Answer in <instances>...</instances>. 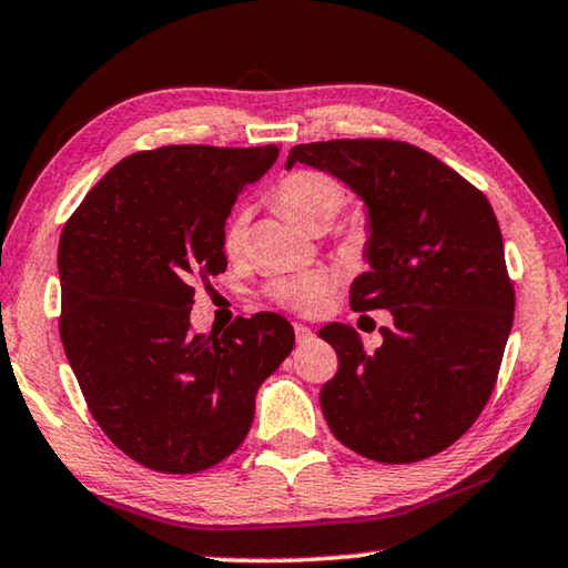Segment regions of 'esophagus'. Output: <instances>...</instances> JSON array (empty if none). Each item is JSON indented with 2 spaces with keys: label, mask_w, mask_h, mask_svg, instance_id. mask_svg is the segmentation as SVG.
I'll use <instances>...</instances> for the list:
<instances>
[{
  "label": "esophagus",
  "mask_w": 568,
  "mask_h": 568,
  "mask_svg": "<svg viewBox=\"0 0 568 568\" xmlns=\"http://www.w3.org/2000/svg\"><path fill=\"white\" fill-rule=\"evenodd\" d=\"M293 328H295V341L297 343H311L315 338V333L307 328V325H303V323H295Z\"/></svg>",
  "instance_id": "esophagus-1"
}]
</instances>
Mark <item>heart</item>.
<instances>
[{"instance_id":"1","label":"heart","mask_w":568,"mask_h":568,"mask_svg":"<svg viewBox=\"0 0 568 568\" xmlns=\"http://www.w3.org/2000/svg\"><path fill=\"white\" fill-rule=\"evenodd\" d=\"M275 203L285 215L307 230H325L335 217L341 215L345 205V187L328 172L321 170H293L275 187ZM247 215L237 213L227 223L223 247L227 255H237L245 245ZM331 281L323 273H303L293 277H283L273 285V297L285 307L307 313L323 301L328 293Z\"/></svg>"}]
</instances>
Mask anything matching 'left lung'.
I'll return each instance as SVG.
<instances>
[{"mask_svg":"<svg viewBox=\"0 0 568 568\" xmlns=\"http://www.w3.org/2000/svg\"><path fill=\"white\" fill-rule=\"evenodd\" d=\"M295 162L331 172L363 197L371 217L353 311H390L376 353L351 325L321 338L338 373L321 388L333 436L378 464L436 456L474 426L491 398L514 325V283L501 227L484 192L446 162L400 140L295 145Z\"/></svg>","mask_w":568,"mask_h":568,"instance_id":"obj_1","label":"left lung"}]
</instances>
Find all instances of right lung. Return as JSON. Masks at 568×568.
Listing matches in <instances>:
<instances>
[{
	"label": "right lung",
	"instance_id": "obj_1",
	"mask_svg": "<svg viewBox=\"0 0 568 568\" xmlns=\"http://www.w3.org/2000/svg\"><path fill=\"white\" fill-rule=\"evenodd\" d=\"M277 145H168L118 162L64 223L60 338L114 446L160 474H200L243 444L261 383L293 351L277 313L190 328L195 283L225 273V220Z\"/></svg>",
	"mask_w": 568,
	"mask_h": 568
}]
</instances>
